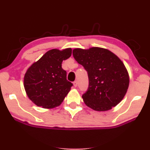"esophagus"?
<instances>
[{
  "instance_id": "1",
  "label": "esophagus",
  "mask_w": 150,
  "mask_h": 150,
  "mask_svg": "<svg viewBox=\"0 0 150 150\" xmlns=\"http://www.w3.org/2000/svg\"><path fill=\"white\" fill-rule=\"evenodd\" d=\"M73 85H74V87H77V81H75V82H73Z\"/></svg>"
}]
</instances>
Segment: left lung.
I'll return each mask as SVG.
<instances>
[{
    "label": "left lung",
    "instance_id": "1",
    "mask_svg": "<svg viewBox=\"0 0 150 150\" xmlns=\"http://www.w3.org/2000/svg\"><path fill=\"white\" fill-rule=\"evenodd\" d=\"M73 57L87 70L89 87L84 102L94 111H106L121 101L128 91L130 78L125 65L116 54L100 47L75 49Z\"/></svg>",
    "mask_w": 150,
    "mask_h": 150
}]
</instances>
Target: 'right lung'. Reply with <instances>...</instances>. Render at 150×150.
<instances>
[{"label": "right lung", "mask_w": 150, "mask_h": 150, "mask_svg": "<svg viewBox=\"0 0 150 150\" xmlns=\"http://www.w3.org/2000/svg\"><path fill=\"white\" fill-rule=\"evenodd\" d=\"M71 54V48L49 50L27 69L24 87L34 104L44 108H53L61 104L73 86L67 80L62 62Z\"/></svg>", "instance_id": "right-lung-1"}]
</instances>
